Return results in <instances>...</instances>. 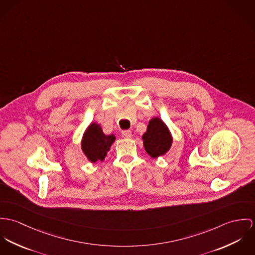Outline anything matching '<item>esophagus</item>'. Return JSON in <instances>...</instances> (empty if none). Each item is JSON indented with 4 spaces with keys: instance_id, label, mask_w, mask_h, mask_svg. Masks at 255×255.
Instances as JSON below:
<instances>
[{
    "instance_id": "esophagus-1",
    "label": "esophagus",
    "mask_w": 255,
    "mask_h": 255,
    "mask_svg": "<svg viewBox=\"0 0 255 255\" xmlns=\"http://www.w3.org/2000/svg\"><path fill=\"white\" fill-rule=\"evenodd\" d=\"M122 137L125 139H130L132 137V132L130 130H125L122 132Z\"/></svg>"
}]
</instances>
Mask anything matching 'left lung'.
Segmentation results:
<instances>
[{
	"mask_svg": "<svg viewBox=\"0 0 255 255\" xmlns=\"http://www.w3.org/2000/svg\"><path fill=\"white\" fill-rule=\"evenodd\" d=\"M143 146L151 157L163 155L169 149L172 138L166 125L158 117L152 118L142 135Z\"/></svg>",
	"mask_w": 255,
	"mask_h": 255,
	"instance_id": "1",
	"label": "left lung"
}]
</instances>
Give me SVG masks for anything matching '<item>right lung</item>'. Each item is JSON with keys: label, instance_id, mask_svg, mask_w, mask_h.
<instances>
[{"label": "right lung", "instance_id": "add662e5", "mask_svg": "<svg viewBox=\"0 0 255 255\" xmlns=\"http://www.w3.org/2000/svg\"><path fill=\"white\" fill-rule=\"evenodd\" d=\"M114 141V135H105L100 125L92 123L86 130L81 145L87 158L92 162H96L105 159L107 151L110 150Z\"/></svg>", "mask_w": 255, "mask_h": 255}]
</instances>
